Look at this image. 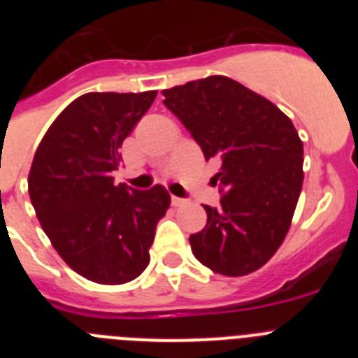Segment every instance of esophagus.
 <instances>
[{"instance_id": "obj_1", "label": "esophagus", "mask_w": 358, "mask_h": 358, "mask_svg": "<svg viewBox=\"0 0 358 358\" xmlns=\"http://www.w3.org/2000/svg\"><path fill=\"white\" fill-rule=\"evenodd\" d=\"M186 204V199L182 197H176V195H172V206H185Z\"/></svg>"}]
</instances>
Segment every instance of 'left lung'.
<instances>
[{
    "instance_id": "8db88e82",
    "label": "left lung",
    "mask_w": 358,
    "mask_h": 358,
    "mask_svg": "<svg viewBox=\"0 0 358 358\" xmlns=\"http://www.w3.org/2000/svg\"><path fill=\"white\" fill-rule=\"evenodd\" d=\"M204 157H217L220 206H204L206 227L189 236L213 273L245 276L273 258L290 227L303 186V143L273 102L222 75L163 90Z\"/></svg>"
}]
</instances>
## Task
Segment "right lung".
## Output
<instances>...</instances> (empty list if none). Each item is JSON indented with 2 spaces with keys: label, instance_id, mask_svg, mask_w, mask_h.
Segmentation results:
<instances>
[{
  "label": "right lung",
  "instance_id": "add662e5",
  "mask_svg": "<svg viewBox=\"0 0 358 358\" xmlns=\"http://www.w3.org/2000/svg\"><path fill=\"white\" fill-rule=\"evenodd\" d=\"M156 94H82L57 116L34 156L28 194L41 226L62 260L94 283L122 285L143 273L170 206L161 185L134 189L113 177L123 140Z\"/></svg>",
  "mask_w": 358,
  "mask_h": 358
}]
</instances>
